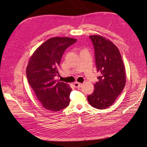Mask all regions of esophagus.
I'll use <instances>...</instances> for the list:
<instances>
[{
	"mask_svg": "<svg viewBox=\"0 0 147 147\" xmlns=\"http://www.w3.org/2000/svg\"><path fill=\"white\" fill-rule=\"evenodd\" d=\"M82 85H83L82 83H78V82H75L74 83V87H76V88H79V87L82 86Z\"/></svg>",
	"mask_w": 147,
	"mask_h": 147,
	"instance_id": "1",
	"label": "esophagus"
}]
</instances>
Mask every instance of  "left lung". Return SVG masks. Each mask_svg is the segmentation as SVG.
Returning <instances> with one entry per match:
<instances>
[{
  "mask_svg": "<svg viewBox=\"0 0 147 147\" xmlns=\"http://www.w3.org/2000/svg\"><path fill=\"white\" fill-rule=\"evenodd\" d=\"M95 51L96 71L100 74L92 94L87 96L89 104L105 109L114 104L126 85L124 65L118 48L100 35L90 36Z\"/></svg>",
  "mask_w": 147,
  "mask_h": 147,
  "instance_id": "1",
  "label": "left lung"
}]
</instances>
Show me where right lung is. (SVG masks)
I'll return each instance as SVG.
<instances>
[{"label": "right lung", "mask_w": 147, "mask_h": 147, "mask_svg": "<svg viewBox=\"0 0 147 147\" xmlns=\"http://www.w3.org/2000/svg\"><path fill=\"white\" fill-rule=\"evenodd\" d=\"M68 37H54L39 46L31 57L26 67L30 85L40 102L51 111H61L69 104L71 88L55 80L64 51L76 42Z\"/></svg>", "instance_id": "1"}]
</instances>
